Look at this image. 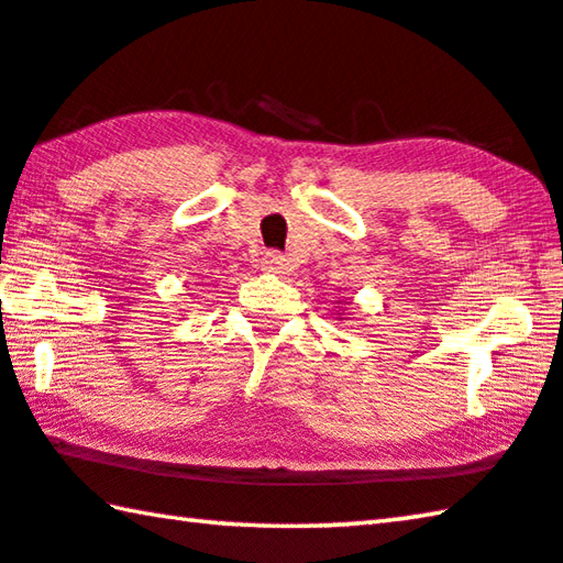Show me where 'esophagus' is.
<instances>
[{"instance_id": "34e87169", "label": "esophagus", "mask_w": 563, "mask_h": 563, "mask_svg": "<svg viewBox=\"0 0 563 563\" xmlns=\"http://www.w3.org/2000/svg\"><path fill=\"white\" fill-rule=\"evenodd\" d=\"M285 265H288V263H285V255L278 253V251H268L261 261V268L265 273H283Z\"/></svg>"}]
</instances>
